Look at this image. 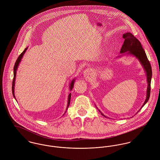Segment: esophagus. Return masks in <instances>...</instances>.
<instances>
[{
	"mask_svg": "<svg viewBox=\"0 0 160 160\" xmlns=\"http://www.w3.org/2000/svg\"><path fill=\"white\" fill-rule=\"evenodd\" d=\"M93 74V71L90 68H87V69L85 70L84 73H83V75L86 77V78H90L91 76H92Z\"/></svg>",
	"mask_w": 160,
	"mask_h": 160,
	"instance_id": "34e87169",
	"label": "esophagus"
}]
</instances>
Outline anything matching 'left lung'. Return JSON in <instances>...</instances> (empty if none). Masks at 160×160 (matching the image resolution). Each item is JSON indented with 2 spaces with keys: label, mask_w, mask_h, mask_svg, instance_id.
Here are the masks:
<instances>
[{
  "label": "left lung",
  "mask_w": 160,
  "mask_h": 160,
  "mask_svg": "<svg viewBox=\"0 0 160 160\" xmlns=\"http://www.w3.org/2000/svg\"><path fill=\"white\" fill-rule=\"evenodd\" d=\"M123 38L124 39V43L122 47L120 53L121 55L118 56L121 57L122 56H124V54L131 55L132 56L136 57L140 62L141 65L144 69V71L145 72V75L147 76V94H146V99L145 100L144 103L143 104L141 108L139 109V111L142 108L144 105L148 102L150 95V84H151V80L152 77V71L151 65L150 64V62L148 60V58L147 57L146 53L144 51V50L142 48V45L141 42L139 41L138 39H137L134 36H133L130 32H126L123 35ZM98 108V107H96ZM98 110L101 113L102 115L104 117H106L99 109ZM138 112V113L139 112Z\"/></svg>",
  "instance_id": "obj_1"
}]
</instances>
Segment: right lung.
Returning a JSON list of instances; mask_svg holds the SVG:
<instances>
[{
	"instance_id": "add662e5",
	"label": "right lung",
	"mask_w": 160,
	"mask_h": 160,
	"mask_svg": "<svg viewBox=\"0 0 160 160\" xmlns=\"http://www.w3.org/2000/svg\"><path fill=\"white\" fill-rule=\"evenodd\" d=\"M28 48V47L24 49V50L21 53V54L18 56V59L16 61V62L15 64V66H14V69H13V75H14V77H13V83H12V93H13V97L15 98V99H16V98H15V79H16V75H17V69H18V66L24 56V54L25 53V52H26L27 49ZM75 81V78H73L71 82L70 83V85H69V89L72 90L73 87V85H74V82ZM71 93H70L69 94V96H68V106H67V108H66V110L65 112V113L66 112L68 108V107L70 104V101H71ZM17 100V99H16Z\"/></svg>"
}]
</instances>
